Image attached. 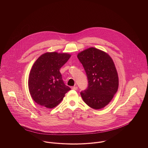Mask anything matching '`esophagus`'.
Wrapping results in <instances>:
<instances>
[{
	"label": "esophagus",
	"instance_id": "1",
	"mask_svg": "<svg viewBox=\"0 0 148 148\" xmlns=\"http://www.w3.org/2000/svg\"><path fill=\"white\" fill-rule=\"evenodd\" d=\"M72 89H73V90H77V85H76L72 86Z\"/></svg>",
	"mask_w": 148,
	"mask_h": 148
}]
</instances>
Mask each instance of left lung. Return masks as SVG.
<instances>
[{
  "instance_id": "obj_1",
  "label": "left lung",
  "mask_w": 148,
  "mask_h": 148,
  "mask_svg": "<svg viewBox=\"0 0 148 148\" xmlns=\"http://www.w3.org/2000/svg\"><path fill=\"white\" fill-rule=\"evenodd\" d=\"M77 58L86 72L88 85L80 92L85 103L100 109L107 106L119 87V77L114 64L105 52L91 47L81 52Z\"/></svg>"
}]
</instances>
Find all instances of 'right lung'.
Listing matches in <instances>:
<instances>
[{
    "mask_svg": "<svg viewBox=\"0 0 148 148\" xmlns=\"http://www.w3.org/2000/svg\"><path fill=\"white\" fill-rule=\"evenodd\" d=\"M71 55L56 52L41 55L34 64L28 79V88L32 99L38 104L53 108L63 99L71 88L65 85L59 70Z\"/></svg>",
    "mask_w": 148,
    "mask_h": 148,
    "instance_id": "add662e5",
    "label": "right lung"
}]
</instances>
